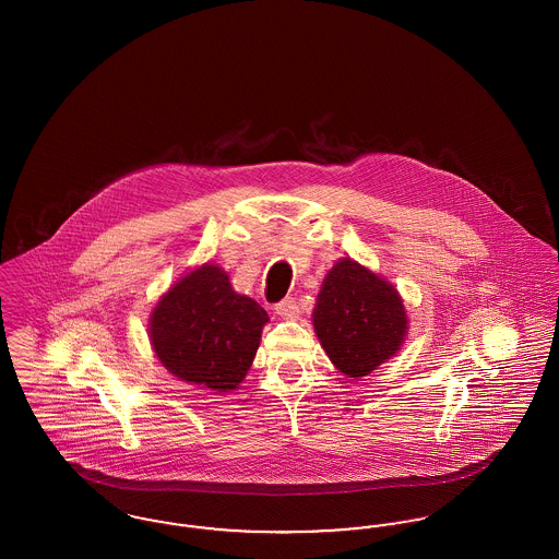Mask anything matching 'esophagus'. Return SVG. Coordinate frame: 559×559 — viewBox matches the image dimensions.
<instances>
[{
  "mask_svg": "<svg viewBox=\"0 0 559 559\" xmlns=\"http://www.w3.org/2000/svg\"><path fill=\"white\" fill-rule=\"evenodd\" d=\"M274 312H276L278 317H283V319H295L297 312H299V306H297L295 297H285L283 301H278V304L274 306Z\"/></svg>",
  "mask_w": 559,
  "mask_h": 559,
  "instance_id": "34e87169",
  "label": "esophagus"
}]
</instances>
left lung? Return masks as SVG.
<instances>
[{
	"label": "left lung",
	"instance_id": "1",
	"mask_svg": "<svg viewBox=\"0 0 559 559\" xmlns=\"http://www.w3.org/2000/svg\"><path fill=\"white\" fill-rule=\"evenodd\" d=\"M312 322L331 362L356 379L390 360L408 329L394 285L349 258L324 276Z\"/></svg>",
	"mask_w": 559,
	"mask_h": 559
}]
</instances>
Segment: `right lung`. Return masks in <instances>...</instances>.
<instances>
[{"instance_id":"1","label":"right lung","mask_w":559,"mask_h":559,"mask_svg":"<svg viewBox=\"0 0 559 559\" xmlns=\"http://www.w3.org/2000/svg\"><path fill=\"white\" fill-rule=\"evenodd\" d=\"M266 310L203 264L165 293L151 314V344L174 377L215 392L237 390L260 347Z\"/></svg>"}]
</instances>
